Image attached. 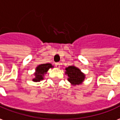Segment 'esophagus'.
Masks as SVG:
<instances>
[{
	"mask_svg": "<svg viewBox=\"0 0 120 120\" xmlns=\"http://www.w3.org/2000/svg\"><path fill=\"white\" fill-rule=\"evenodd\" d=\"M56 66L57 68H59L61 67V64L59 63H56Z\"/></svg>",
	"mask_w": 120,
	"mask_h": 120,
	"instance_id": "obj_1",
	"label": "esophagus"
}]
</instances>
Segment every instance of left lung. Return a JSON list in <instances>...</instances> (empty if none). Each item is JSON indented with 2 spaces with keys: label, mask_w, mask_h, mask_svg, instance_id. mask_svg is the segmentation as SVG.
I'll return each mask as SVG.
<instances>
[{
  "label": "left lung",
  "mask_w": 120,
  "mask_h": 120,
  "mask_svg": "<svg viewBox=\"0 0 120 120\" xmlns=\"http://www.w3.org/2000/svg\"><path fill=\"white\" fill-rule=\"evenodd\" d=\"M65 74L68 75V80L72 85H79L85 79V75L76 66H69L65 68Z\"/></svg>",
  "instance_id": "left-lung-1"
}]
</instances>
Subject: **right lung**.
Wrapping results in <instances>:
<instances>
[{"mask_svg": "<svg viewBox=\"0 0 120 120\" xmlns=\"http://www.w3.org/2000/svg\"><path fill=\"white\" fill-rule=\"evenodd\" d=\"M53 67L54 66L50 63L41 64L38 65L36 68V72L34 73L35 77L32 79V81L40 82V80H43L45 74L47 73V71Z\"/></svg>", "mask_w": 120, "mask_h": 120, "instance_id": "right-lung-1", "label": "right lung"}]
</instances>
